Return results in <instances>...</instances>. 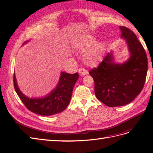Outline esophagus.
Returning a JSON list of instances; mask_svg holds the SVG:
<instances>
[{
    "mask_svg": "<svg viewBox=\"0 0 153 153\" xmlns=\"http://www.w3.org/2000/svg\"><path fill=\"white\" fill-rule=\"evenodd\" d=\"M78 73H79L80 75H85L87 74V71L84 68H80L78 69Z\"/></svg>",
    "mask_w": 153,
    "mask_h": 153,
    "instance_id": "1",
    "label": "esophagus"
}]
</instances>
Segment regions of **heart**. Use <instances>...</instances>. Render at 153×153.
Listing matches in <instances>:
<instances>
[{"instance_id":"1","label":"heart","mask_w":153,"mask_h":153,"mask_svg":"<svg viewBox=\"0 0 153 153\" xmlns=\"http://www.w3.org/2000/svg\"><path fill=\"white\" fill-rule=\"evenodd\" d=\"M93 36L87 34L79 37L73 43V47L80 52H85L83 61L87 66L96 67L103 60L105 52V45L101 41H96Z\"/></svg>"}]
</instances>
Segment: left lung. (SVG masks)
<instances>
[{
	"mask_svg": "<svg viewBox=\"0 0 153 153\" xmlns=\"http://www.w3.org/2000/svg\"><path fill=\"white\" fill-rule=\"evenodd\" d=\"M119 28L128 45L129 59L115 63L113 54L108 53L98 68L89 71L96 98L110 107L131 103L142 91L147 72V55L137 37L126 27Z\"/></svg>",
	"mask_w": 153,
	"mask_h": 153,
	"instance_id": "8db88e82",
	"label": "left lung"
}]
</instances>
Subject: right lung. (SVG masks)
<instances>
[{
	"label": "right lung",
	"instance_id": "1",
	"mask_svg": "<svg viewBox=\"0 0 153 153\" xmlns=\"http://www.w3.org/2000/svg\"><path fill=\"white\" fill-rule=\"evenodd\" d=\"M78 78V73L69 74L61 72L57 85L48 95L41 98H29L23 94L18 87L15 74L13 82L18 96L27 108L34 114L49 116L66 109L70 102L73 87Z\"/></svg>",
	"mask_w": 153,
	"mask_h": 153
}]
</instances>
